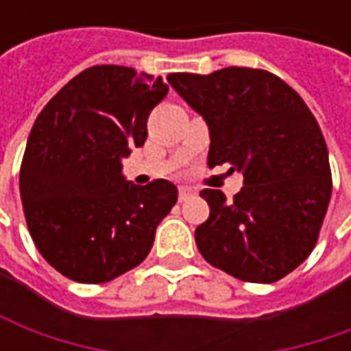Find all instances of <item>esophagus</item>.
<instances>
[{
	"mask_svg": "<svg viewBox=\"0 0 351 351\" xmlns=\"http://www.w3.org/2000/svg\"><path fill=\"white\" fill-rule=\"evenodd\" d=\"M189 197H193V191H191V189H187V187H180V193H178V199H180V203L187 201Z\"/></svg>",
	"mask_w": 351,
	"mask_h": 351,
	"instance_id": "obj_1",
	"label": "esophagus"
}]
</instances>
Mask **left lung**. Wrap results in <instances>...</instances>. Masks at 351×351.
Here are the masks:
<instances>
[{
  "mask_svg": "<svg viewBox=\"0 0 351 351\" xmlns=\"http://www.w3.org/2000/svg\"><path fill=\"white\" fill-rule=\"evenodd\" d=\"M171 88L209 125V168L244 173L232 203L203 189L209 219L201 256L228 276L274 283L311 256L332 195L328 148L317 119L281 77L254 68L169 74Z\"/></svg>",
  "mask_w": 351,
  "mask_h": 351,
  "instance_id": "left-lung-1",
  "label": "left lung"
}]
</instances>
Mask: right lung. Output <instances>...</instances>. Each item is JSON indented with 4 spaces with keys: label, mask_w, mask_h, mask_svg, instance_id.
<instances>
[{
    "label": "right lung",
    "mask_w": 351,
    "mask_h": 351,
    "mask_svg": "<svg viewBox=\"0 0 351 351\" xmlns=\"http://www.w3.org/2000/svg\"><path fill=\"white\" fill-rule=\"evenodd\" d=\"M162 77L127 66H91L36 117L19 189L36 250L77 283H105L146 260L158 224L178 201L168 180L134 185L121 160L142 146Z\"/></svg>",
    "instance_id": "add662e5"
}]
</instances>
